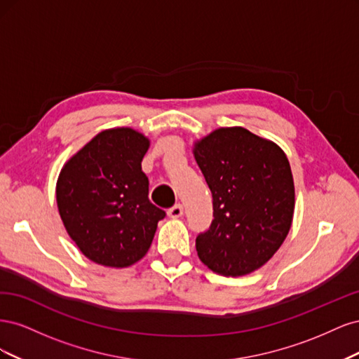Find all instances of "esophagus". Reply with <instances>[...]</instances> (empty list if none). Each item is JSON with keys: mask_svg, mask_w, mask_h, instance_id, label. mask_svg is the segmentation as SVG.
<instances>
[{"mask_svg": "<svg viewBox=\"0 0 359 359\" xmlns=\"http://www.w3.org/2000/svg\"><path fill=\"white\" fill-rule=\"evenodd\" d=\"M184 214V208L181 203H177L175 206H172V208L168 211V215L170 219H180V217Z\"/></svg>", "mask_w": 359, "mask_h": 359, "instance_id": "esophagus-1", "label": "esophagus"}]
</instances>
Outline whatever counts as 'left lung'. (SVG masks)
<instances>
[{"instance_id":"left-lung-1","label":"left lung","mask_w":359,"mask_h":359,"mask_svg":"<svg viewBox=\"0 0 359 359\" xmlns=\"http://www.w3.org/2000/svg\"><path fill=\"white\" fill-rule=\"evenodd\" d=\"M193 154L214 210L210 229L196 238L199 259L226 277L253 273L274 256L292 224L295 187L286 154L243 127L214 130Z\"/></svg>"}]
</instances>
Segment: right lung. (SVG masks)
<instances>
[{
    "instance_id": "add662e5",
    "label": "right lung",
    "mask_w": 359,
    "mask_h": 359,
    "mask_svg": "<svg viewBox=\"0 0 359 359\" xmlns=\"http://www.w3.org/2000/svg\"><path fill=\"white\" fill-rule=\"evenodd\" d=\"M149 140L128 127L103 130L60 172L57 203L74 244L93 262L126 268L142 259L166 212L148 199Z\"/></svg>"
}]
</instances>
